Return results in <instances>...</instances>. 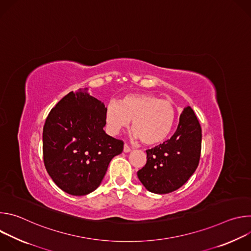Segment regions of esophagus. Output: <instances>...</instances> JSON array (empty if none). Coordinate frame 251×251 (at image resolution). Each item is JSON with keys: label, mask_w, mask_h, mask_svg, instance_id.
<instances>
[{"label": "esophagus", "mask_w": 251, "mask_h": 251, "mask_svg": "<svg viewBox=\"0 0 251 251\" xmlns=\"http://www.w3.org/2000/svg\"><path fill=\"white\" fill-rule=\"evenodd\" d=\"M123 151L124 153H129L131 151V148L127 145V144H124V148H123Z\"/></svg>", "instance_id": "esophagus-1"}]
</instances>
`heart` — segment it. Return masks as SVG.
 <instances>
[{"mask_svg": "<svg viewBox=\"0 0 251 251\" xmlns=\"http://www.w3.org/2000/svg\"><path fill=\"white\" fill-rule=\"evenodd\" d=\"M174 118L172 103L149 93L126 95L105 108V121L111 134H118L132 120L133 137L146 145L162 142L170 133Z\"/></svg>", "mask_w": 251, "mask_h": 251, "instance_id": "heart-1", "label": "heart"}]
</instances>
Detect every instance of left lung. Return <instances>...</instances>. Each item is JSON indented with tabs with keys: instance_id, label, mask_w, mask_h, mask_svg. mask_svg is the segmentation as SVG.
<instances>
[{
	"instance_id": "left-lung-1",
	"label": "left lung",
	"mask_w": 251,
	"mask_h": 251,
	"mask_svg": "<svg viewBox=\"0 0 251 251\" xmlns=\"http://www.w3.org/2000/svg\"><path fill=\"white\" fill-rule=\"evenodd\" d=\"M201 128L190 106L180 116L175 134L163 144L149 149L147 163L137 176L149 192L169 194L180 189L198 168Z\"/></svg>"
}]
</instances>
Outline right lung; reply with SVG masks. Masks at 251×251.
I'll return each instance as SVG.
<instances>
[{
	"mask_svg": "<svg viewBox=\"0 0 251 251\" xmlns=\"http://www.w3.org/2000/svg\"><path fill=\"white\" fill-rule=\"evenodd\" d=\"M87 90L65 95L50 110L43 132L46 169L55 185L73 196L95 191L124 145L105 133L106 107Z\"/></svg>",
	"mask_w": 251,
	"mask_h": 251,
	"instance_id": "right-lung-1",
	"label": "right lung"
}]
</instances>
